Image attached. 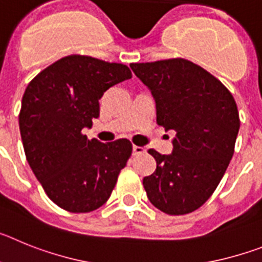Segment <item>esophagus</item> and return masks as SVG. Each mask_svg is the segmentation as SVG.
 <instances>
[{"instance_id": "34e87169", "label": "esophagus", "mask_w": 262, "mask_h": 262, "mask_svg": "<svg viewBox=\"0 0 262 262\" xmlns=\"http://www.w3.org/2000/svg\"><path fill=\"white\" fill-rule=\"evenodd\" d=\"M145 154V148L139 147V145H134L133 147V155L134 156H138V155Z\"/></svg>"}]
</instances>
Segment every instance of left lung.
I'll use <instances>...</instances> for the list:
<instances>
[{
  "mask_svg": "<svg viewBox=\"0 0 262 262\" xmlns=\"http://www.w3.org/2000/svg\"><path fill=\"white\" fill-rule=\"evenodd\" d=\"M156 103L157 124L174 131L170 155L149 149L156 170L143 178L148 200L169 215H184L209 200L226 173L240 128L232 94L185 59L129 64Z\"/></svg>",
  "mask_w": 262,
  "mask_h": 262,
  "instance_id": "1",
  "label": "left lung"
}]
</instances>
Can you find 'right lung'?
I'll list each match as a JSON object with an SVG mask.
<instances>
[{"instance_id": "right-lung-1", "label": "right lung", "mask_w": 262, "mask_h": 262, "mask_svg": "<svg viewBox=\"0 0 262 262\" xmlns=\"http://www.w3.org/2000/svg\"><path fill=\"white\" fill-rule=\"evenodd\" d=\"M131 77L124 64L71 55L27 85L19 113L25 154L48 198L61 209L90 212L110 198L133 144L127 139L89 140L82 129L99 117L106 90Z\"/></svg>"}]
</instances>
